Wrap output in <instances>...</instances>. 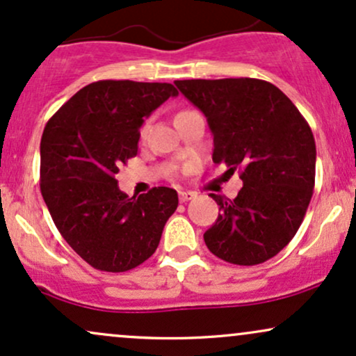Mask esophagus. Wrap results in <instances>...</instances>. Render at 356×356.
I'll list each match as a JSON object with an SVG mask.
<instances>
[{"label":"esophagus","instance_id":"esophagus-1","mask_svg":"<svg viewBox=\"0 0 356 356\" xmlns=\"http://www.w3.org/2000/svg\"><path fill=\"white\" fill-rule=\"evenodd\" d=\"M195 197L194 192H189V191H181L179 192V201L181 202H187V201H192V199Z\"/></svg>","mask_w":356,"mask_h":356}]
</instances>
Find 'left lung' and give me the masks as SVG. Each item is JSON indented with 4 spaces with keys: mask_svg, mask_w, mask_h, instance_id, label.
Here are the masks:
<instances>
[{
    "mask_svg": "<svg viewBox=\"0 0 356 356\" xmlns=\"http://www.w3.org/2000/svg\"><path fill=\"white\" fill-rule=\"evenodd\" d=\"M206 115L212 161L241 170L236 199L211 194L220 214L204 232L214 256L254 266L295 238L314 189L316 145L308 122L273 83L257 79L177 80Z\"/></svg>",
    "mask_w": 356,
    "mask_h": 356,
    "instance_id": "1",
    "label": "left lung"
}]
</instances>
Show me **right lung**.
Instances as JSON below:
<instances>
[{"instance_id": "obj_1", "label": "right lung", "mask_w": 356, "mask_h": 356, "mask_svg": "<svg viewBox=\"0 0 356 356\" xmlns=\"http://www.w3.org/2000/svg\"><path fill=\"white\" fill-rule=\"evenodd\" d=\"M179 92L170 83L100 80L48 120L40 144V189L56 229L92 268L124 273L154 254L177 192L154 187L129 197L118 167L137 155L140 127Z\"/></svg>"}]
</instances>
